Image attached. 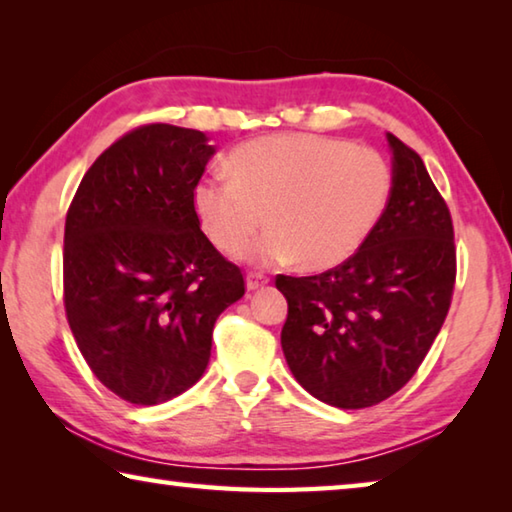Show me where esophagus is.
<instances>
[{
    "mask_svg": "<svg viewBox=\"0 0 512 512\" xmlns=\"http://www.w3.org/2000/svg\"><path fill=\"white\" fill-rule=\"evenodd\" d=\"M266 282H268V277H266L264 273L250 271V273L246 275V287H248V291H255V289H259V287H264Z\"/></svg>",
    "mask_w": 512,
    "mask_h": 512,
    "instance_id": "1",
    "label": "esophagus"
}]
</instances>
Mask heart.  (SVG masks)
Listing matches in <instances>:
<instances>
[{
  "mask_svg": "<svg viewBox=\"0 0 512 512\" xmlns=\"http://www.w3.org/2000/svg\"><path fill=\"white\" fill-rule=\"evenodd\" d=\"M230 178L203 176L192 207L207 239L255 262L298 257L309 271L350 259L375 230L391 196V169L377 151L320 135H268L239 144Z\"/></svg>",
  "mask_w": 512,
  "mask_h": 512,
  "instance_id": "heart-1",
  "label": "heart"
}]
</instances>
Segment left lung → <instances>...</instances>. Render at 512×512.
Segmentation results:
<instances>
[{
	"label": "left lung",
	"instance_id": "8db88e82",
	"mask_svg": "<svg viewBox=\"0 0 512 512\" xmlns=\"http://www.w3.org/2000/svg\"><path fill=\"white\" fill-rule=\"evenodd\" d=\"M393 187L363 246L309 277L277 275L282 350L298 384L339 409L384 402L418 372L456 284L452 214L411 146L388 133Z\"/></svg>",
	"mask_w": 512,
	"mask_h": 512
}]
</instances>
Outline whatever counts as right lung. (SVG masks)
Returning a JSON list of instances; mask_svg holds the SVG:
<instances>
[{
  "mask_svg": "<svg viewBox=\"0 0 512 512\" xmlns=\"http://www.w3.org/2000/svg\"><path fill=\"white\" fill-rule=\"evenodd\" d=\"M212 155L201 131L140 126L94 160L67 210V323L97 379L131 404L194 386L216 318L246 293L192 207Z\"/></svg>",
  "mask_w": 512,
  "mask_h": 512,
  "instance_id": "add662e5",
  "label": "right lung"
}]
</instances>
